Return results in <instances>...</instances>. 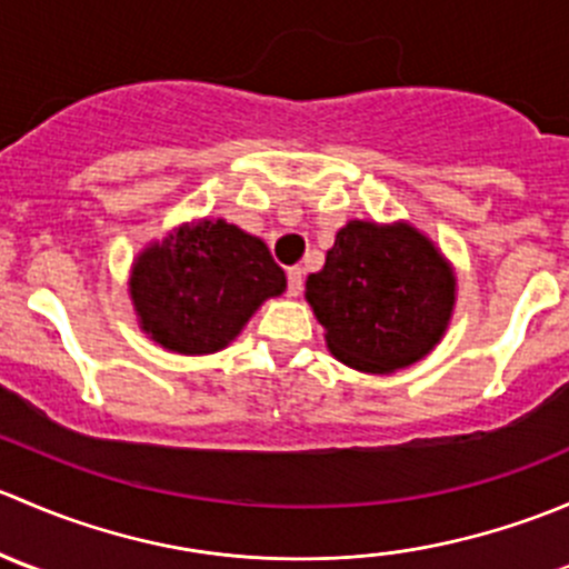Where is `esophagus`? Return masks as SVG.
Instances as JSON below:
<instances>
[{
    "label": "esophagus",
    "instance_id": "34e87169",
    "mask_svg": "<svg viewBox=\"0 0 569 569\" xmlns=\"http://www.w3.org/2000/svg\"><path fill=\"white\" fill-rule=\"evenodd\" d=\"M302 267H289V272H286V280H289V295L297 297L302 291Z\"/></svg>",
    "mask_w": 569,
    "mask_h": 569
}]
</instances>
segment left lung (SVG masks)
<instances>
[{"label": "left lung", "mask_w": 569, "mask_h": 569, "mask_svg": "<svg viewBox=\"0 0 569 569\" xmlns=\"http://www.w3.org/2000/svg\"><path fill=\"white\" fill-rule=\"evenodd\" d=\"M306 300L341 363L386 375L440 341L455 308V272L407 222L352 220L336 233L321 272L308 274Z\"/></svg>", "instance_id": "left-lung-1"}]
</instances>
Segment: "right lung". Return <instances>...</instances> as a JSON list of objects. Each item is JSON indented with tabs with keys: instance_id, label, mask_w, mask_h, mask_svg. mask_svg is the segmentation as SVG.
<instances>
[{
	"instance_id": "1",
	"label": "right lung",
	"mask_w": 569,
	"mask_h": 569,
	"mask_svg": "<svg viewBox=\"0 0 569 569\" xmlns=\"http://www.w3.org/2000/svg\"><path fill=\"white\" fill-rule=\"evenodd\" d=\"M286 274L267 244L222 220L181 226L131 269V300L142 330L170 352L228 347Z\"/></svg>"
}]
</instances>
